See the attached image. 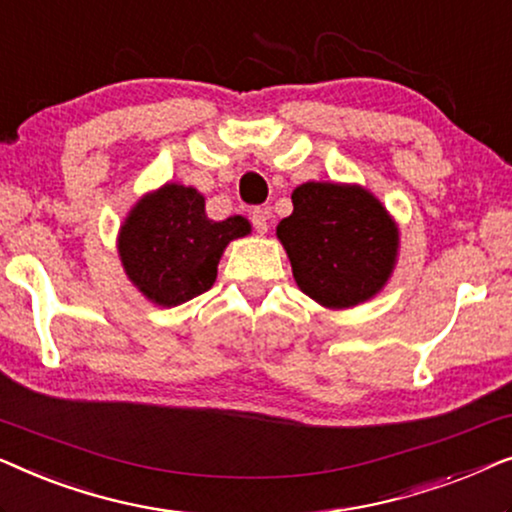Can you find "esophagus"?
Segmentation results:
<instances>
[{"label":"esophagus","instance_id":"esophagus-1","mask_svg":"<svg viewBox=\"0 0 512 512\" xmlns=\"http://www.w3.org/2000/svg\"><path fill=\"white\" fill-rule=\"evenodd\" d=\"M251 223H254L258 235L268 233V209H254V212H251Z\"/></svg>","mask_w":512,"mask_h":512}]
</instances>
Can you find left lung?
<instances>
[{"label":"left lung","instance_id":"obj_1","mask_svg":"<svg viewBox=\"0 0 512 512\" xmlns=\"http://www.w3.org/2000/svg\"><path fill=\"white\" fill-rule=\"evenodd\" d=\"M291 200L277 240L298 289L328 310L373 300L394 275L401 249V230L380 198L359 184L305 181Z\"/></svg>","mask_w":512,"mask_h":512}]
</instances>
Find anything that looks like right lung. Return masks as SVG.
Returning a JSON list of instances; mask_svg holds the SVG:
<instances>
[{"label": "right lung", "mask_w": 512, "mask_h": 512, "mask_svg": "<svg viewBox=\"0 0 512 512\" xmlns=\"http://www.w3.org/2000/svg\"><path fill=\"white\" fill-rule=\"evenodd\" d=\"M247 235L244 216L212 221L198 188L167 181L130 207L116 249L130 284L149 303L177 307L212 289L223 251Z\"/></svg>", "instance_id": "right-lung-1"}]
</instances>
